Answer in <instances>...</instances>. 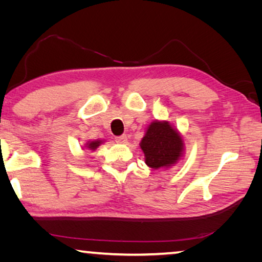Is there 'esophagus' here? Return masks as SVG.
<instances>
[{
    "label": "esophagus",
    "instance_id": "34e87169",
    "mask_svg": "<svg viewBox=\"0 0 262 262\" xmlns=\"http://www.w3.org/2000/svg\"><path fill=\"white\" fill-rule=\"evenodd\" d=\"M115 141H117L118 143H120V144H125V143H127V136L126 135L117 136V137H115Z\"/></svg>",
    "mask_w": 262,
    "mask_h": 262
}]
</instances>
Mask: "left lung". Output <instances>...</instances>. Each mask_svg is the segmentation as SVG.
Listing matches in <instances>:
<instances>
[{
  "instance_id": "1",
  "label": "left lung",
  "mask_w": 262,
  "mask_h": 262,
  "mask_svg": "<svg viewBox=\"0 0 262 262\" xmlns=\"http://www.w3.org/2000/svg\"><path fill=\"white\" fill-rule=\"evenodd\" d=\"M140 147L144 154L145 164L158 170L172 166L183 157L184 141L170 122L156 120L148 126Z\"/></svg>"
}]
</instances>
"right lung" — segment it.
<instances>
[{
	"mask_svg": "<svg viewBox=\"0 0 262 262\" xmlns=\"http://www.w3.org/2000/svg\"><path fill=\"white\" fill-rule=\"evenodd\" d=\"M103 143V141H100V140H97V141H91V142H88V143L85 144L86 145V148L88 149H90V150H96L97 148L99 147V145Z\"/></svg>",
	"mask_w": 262,
	"mask_h": 262,
	"instance_id": "add662e5",
	"label": "right lung"
}]
</instances>
